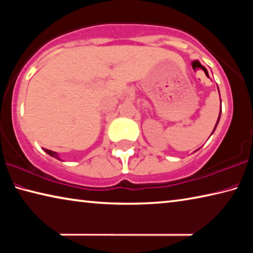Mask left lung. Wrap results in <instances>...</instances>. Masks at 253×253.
Instances as JSON below:
<instances>
[{
  "mask_svg": "<svg viewBox=\"0 0 253 253\" xmlns=\"http://www.w3.org/2000/svg\"><path fill=\"white\" fill-rule=\"evenodd\" d=\"M218 92H219V90H218ZM220 111H222V108H220V110H219V116H218V118H217V123H216L215 128H216V126H217V124H218V122H219V118H220ZM215 128H214V130H215ZM214 130H213V133H214ZM213 133H211V134H213Z\"/></svg>",
  "mask_w": 253,
  "mask_h": 253,
  "instance_id": "left-lung-1",
  "label": "left lung"
}]
</instances>
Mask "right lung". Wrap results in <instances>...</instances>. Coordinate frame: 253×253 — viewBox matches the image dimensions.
I'll use <instances>...</instances> for the list:
<instances>
[{"label":"right lung","mask_w":253,"mask_h":253,"mask_svg":"<svg viewBox=\"0 0 253 253\" xmlns=\"http://www.w3.org/2000/svg\"><path fill=\"white\" fill-rule=\"evenodd\" d=\"M43 151H45L47 154H49L50 156H53V158H55V159H57V160H61V159H59V156H58V154H57V153H56V152H53V151H50V150H47V148H43Z\"/></svg>","instance_id":"1"}]
</instances>
